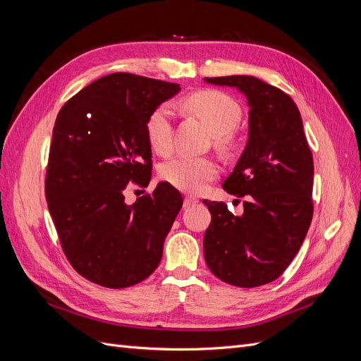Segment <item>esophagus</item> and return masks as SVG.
<instances>
[{
  "instance_id": "1",
  "label": "esophagus",
  "mask_w": 361,
  "mask_h": 361,
  "mask_svg": "<svg viewBox=\"0 0 361 361\" xmlns=\"http://www.w3.org/2000/svg\"><path fill=\"white\" fill-rule=\"evenodd\" d=\"M195 203H199V200L195 199V197H190V195H188V197H185V200H183V206H185V207H191V206H194Z\"/></svg>"
}]
</instances>
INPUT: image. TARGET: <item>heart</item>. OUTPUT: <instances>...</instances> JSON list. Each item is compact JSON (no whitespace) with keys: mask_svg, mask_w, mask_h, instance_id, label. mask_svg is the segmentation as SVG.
Returning <instances> with one entry per match:
<instances>
[{"mask_svg":"<svg viewBox=\"0 0 361 361\" xmlns=\"http://www.w3.org/2000/svg\"><path fill=\"white\" fill-rule=\"evenodd\" d=\"M187 105L215 135V145L218 147L221 150L232 147L233 130L243 117L241 106L235 99L221 92L206 90L192 94L187 101ZM171 106L162 104L157 106L146 120L147 141L154 152L159 155H166L171 150ZM216 164L212 159L187 155L171 158L161 167V178L183 192L202 191L204 185L216 176Z\"/></svg>","mask_w":361,"mask_h":361,"instance_id":"heart-1","label":"heart"}]
</instances>
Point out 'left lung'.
Wrapping results in <instances>:
<instances>
[{
	"label": "left lung",
	"instance_id": "left-lung-1",
	"mask_svg": "<svg viewBox=\"0 0 361 361\" xmlns=\"http://www.w3.org/2000/svg\"><path fill=\"white\" fill-rule=\"evenodd\" d=\"M233 87L247 97L248 138L223 188L245 197L244 214L207 202L211 224L203 238L207 268L238 288L279 279L304 241L312 223L313 158L302 118L292 97L250 75L204 78Z\"/></svg>",
	"mask_w": 361,
	"mask_h": 361
}]
</instances>
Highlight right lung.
I'll list each match as a JSON object with an SVG mask.
<instances>
[{
	"label": "right lung",
	"instance_id": "right-lung-1",
	"mask_svg": "<svg viewBox=\"0 0 361 361\" xmlns=\"http://www.w3.org/2000/svg\"><path fill=\"white\" fill-rule=\"evenodd\" d=\"M179 84L111 73L76 93L52 129L45 192L64 255L78 274L120 289L154 272L183 199L167 182L134 204L129 182L147 187L146 120Z\"/></svg>",
	"mask_w": 361,
	"mask_h": 361
}]
</instances>
